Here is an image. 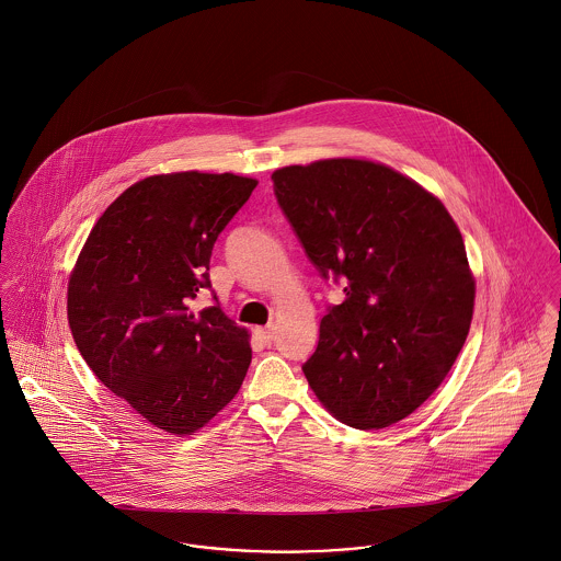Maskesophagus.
<instances>
[{
	"mask_svg": "<svg viewBox=\"0 0 561 561\" xmlns=\"http://www.w3.org/2000/svg\"><path fill=\"white\" fill-rule=\"evenodd\" d=\"M274 325H265V328H256V336H259V341L261 343H265V345H270L272 341H274Z\"/></svg>",
	"mask_w": 561,
	"mask_h": 561,
	"instance_id": "34e87169",
	"label": "esophagus"
}]
</instances>
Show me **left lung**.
Returning a JSON list of instances; mask_svg holds the SVG:
<instances>
[{"label":"left lung","instance_id":"obj_1","mask_svg":"<svg viewBox=\"0 0 561 561\" xmlns=\"http://www.w3.org/2000/svg\"><path fill=\"white\" fill-rule=\"evenodd\" d=\"M274 195L317 272L345 285L328 306L308 386L336 420L386 428L446 379L476 287L457 222L399 171L356 158L272 173Z\"/></svg>","mask_w":561,"mask_h":561}]
</instances>
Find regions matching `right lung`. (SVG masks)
I'll return each instance as SVG.
<instances>
[{
    "instance_id": "1",
    "label": "right lung",
    "mask_w": 561,
    "mask_h": 561,
    "mask_svg": "<svg viewBox=\"0 0 561 561\" xmlns=\"http://www.w3.org/2000/svg\"><path fill=\"white\" fill-rule=\"evenodd\" d=\"M256 180L182 171L146 178L104 209L68 283V323L102 383L150 424L193 435L240 390L249 332L214 305V242Z\"/></svg>"
}]
</instances>
